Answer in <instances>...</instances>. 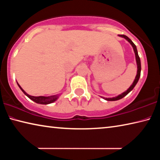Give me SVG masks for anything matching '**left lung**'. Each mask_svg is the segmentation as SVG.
Returning <instances> with one entry per match:
<instances>
[{
    "mask_svg": "<svg viewBox=\"0 0 160 160\" xmlns=\"http://www.w3.org/2000/svg\"><path fill=\"white\" fill-rule=\"evenodd\" d=\"M119 36H120L122 38H125L128 41L130 42V43L132 45V46L133 48V50H134V52H135V58H136V62H137V65H138V72H137V75L135 77V79L134 80V82L132 83V85H131V86L130 88H128V90H127L125 92H124L123 93H122L121 95H119L118 96H117V97L115 98H103L105 100H108V101H115V100H120L122 98L125 97L130 92L131 90H132V89L134 88H135V86L136 85L137 83H138V80L139 79V77H140V72H141V62H140V59H139V57L138 55V50H137V48H136V45L134 44V42L132 41V40L129 38L128 36H126L125 35H119Z\"/></svg>",
    "mask_w": 160,
    "mask_h": 160,
    "instance_id": "obj_1",
    "label": "left lung"
}]
</instances>
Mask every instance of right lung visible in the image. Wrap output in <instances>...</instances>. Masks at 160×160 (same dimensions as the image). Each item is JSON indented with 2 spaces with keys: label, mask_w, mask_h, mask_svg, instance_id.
<instances>
[{
  "label": "right lung",
  "mask_w": 160,
  "mask_h": 160,
  "mask_svg": "<svg viewBox=\"0 0 160 160\" xmlns=\"http://www.w3.org/2000/svg\"><path fill=\"white\" fill-rule=\"evenodd\" d=\"M18 85L19 86V88H21V90L22 91V92H23L25 95L27 96V97H28L30 100L34 101V102L36 103L42 104V105H48V104H50L53 102H55V101L58 98V95H51V96H48V97H44V96H38V97L31 96L25 92V91L22 90V88L21 87V86H20L18 83Z\"/></svg>",
  "instance_id": "1"
}]
</instances>
